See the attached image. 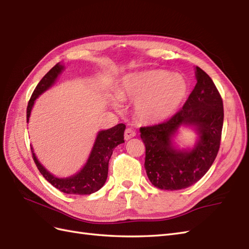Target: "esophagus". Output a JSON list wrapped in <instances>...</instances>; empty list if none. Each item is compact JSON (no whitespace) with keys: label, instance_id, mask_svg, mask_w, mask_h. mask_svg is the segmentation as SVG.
I'll list each match as a JSON object with an SVG mask.
<instances>
[{"label":"esophagus","instance_id":"obj_1","mask_svg":"<svg viewBox=\"0 0 249 249\" xmlns=\"http://www.w3.org/2000/svg\"><path fill=\"white\" fill-rule=\"evenodd\" d=\"M133 137H136V131L132 130L131 128H127V129L125 130V132H124V138H125V140H126V141H127V140H130V139L133 138Z\"/></svg>","mask_w":249,"mask_h":249}]
</instances>
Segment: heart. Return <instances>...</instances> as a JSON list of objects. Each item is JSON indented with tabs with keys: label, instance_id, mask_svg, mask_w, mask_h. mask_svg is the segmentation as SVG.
Instances as JSON below:
<instances>
[{
	"label": "heart",
	"instance_id": "obj_1",
	"mask_svg": "<svg viewBox=\"0 0 249 249\" xmlns=\"http://www.w3.org/2000/svg\"><path fill=\"white\" fill-rule=\"evenodd\" d=\"M186 95L183 78L160 70L127 75L116 89L120 101L134 102V116L144 124H158L171 117Z\"/></svg>",
	"mask_w": 249,
	"mask_h": 249
}]
</instances>
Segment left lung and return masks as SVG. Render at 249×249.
I'll use <instances>...</instances> for the list:
<instances>
[{
	"label": "left lung",
	"instance_id": "8db88e82",
	"mask_svg": "<svg viewBox=\"0 0 249 249\" xmlns=\"http://www.w3.org/2000/svg\"><path fill=\"white\" fill-rule=\"evenodd\" d=\"M197 83L182 108L165 122L141 127L149 180L160 190H181L196 183L214 162L221 142L223 101L211 77L196 67ZM181 124L194 125L200 140L192 151H177L172 137Z\"/></svg>",
	"mask_w": 249,
	"mask_h": 249
}]
</instances>
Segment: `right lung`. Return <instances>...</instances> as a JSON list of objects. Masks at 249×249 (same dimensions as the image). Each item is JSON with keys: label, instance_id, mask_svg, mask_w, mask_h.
Here are the masks:
<instances>
[{"label": "right lung", "instance_id": "add662e5", "mask_svg": "<svg viewBox=\"0 0 249 249\" xmlns=\"http://www.w3.org/2000/svg\"><path fill=\"white\" fill-rule=\"evenodd\" d=\"M63 67L59 63L55 65L49 72L42 77V79L35 88L27 106V122L29 121L32 106L36 98L47 90L55 82L56 78L61 73ZM125 125L123 123L111 127L107 130H102L98 133L89 158L87 164L77 174L67 177V178H58L46 170L37 160L32 148L31 152L35 165L41 175L52 184L66 194L74 195H89L100 190L107 178L108 161L112 154L113 149L119 144L124 143V130Z\"/></svg>", "mask_w": 249, "mask_h": 249}]
</instances>
